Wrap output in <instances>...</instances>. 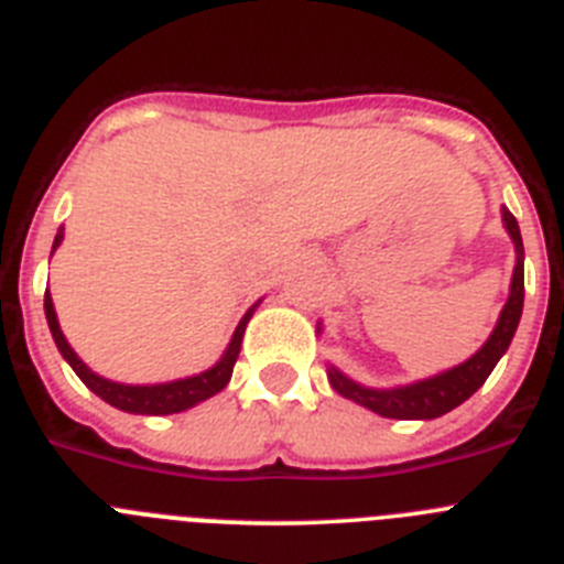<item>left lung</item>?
<instances>
[{
    "instance_id": "obj_1",
    "label": "left lung",
    "mask_w": 564,
    "mask_h": 564,
    "mask_svg": "<svg viewBox=\"0 0 564 564\" xmlns=\"http://www.w3.org/2000/svg\"><path fill=\"white\" fill-rule=\"evenodd\" d=\"M502 223H506V231L514 239L517 251V265L514 276H511V293H508V302L502 307L500 318H497V327L491 330L488 341L482 344L480 350L468 361L457 364L452 370L441 372V376L423 378V381L406 383V387H392V390H372V387H361L352 378L344 376L341 370L330 367L327 378H330L333 390L338 395L350 398V401L361 403L367 410H372L381 417H398V421H432V417H441L446 412H452L455 406H460L466 398L475 395L480 390L486 378L491 376V370L497 367V361L502 358V352L508 350V344L514 338L517 325H520L522 316V299H525V271H522V237L520 226H517L514 214L502 208Z\"/></svg>"
}]
</instances>
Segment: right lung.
Masks as SVG:
<instances>
[{
    "label": "right lung",
    "instance_id": "right-lung-1",
    "mask_svg": "<svg viewBox=\"0 0 564 564\" xmlns=\"http://www.w3.org/2000/svg\"><path fill=\"white\" fill-rule=\"evenodd\" d=\"M62 228L56 234V242H53V251L62 246ZM44 316H47L50 333H53V341H56L58 352L67 358V364L76 370V376L87 383L89 390L96 392L98 398H104L107 403H112L115 410L132 412V415H172V412H183L194 403L206 401V398L217 395L220 390H226V383L231 381L234 364H237L239 347H242V333H246L248 318L253 316V307L242 316V322L234 330L231 344H228V350L223 352V358L214 364L212 370L200 372V376H188V378H177V381L169 383H147V387H132V383H118L109 381V378L96 376V372L89 370L87 364L76 356V350L69 347L67 338H64L62 327H58L56 318V307H53V299L50 293H44Z\"/></svg>",
    "mask_w": 564,
    "mask_h": 564
}]
</instances>
